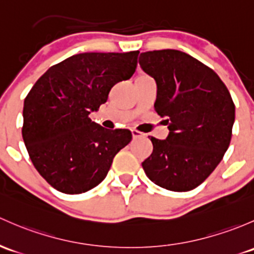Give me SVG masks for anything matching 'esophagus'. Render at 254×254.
<instances>
[{"instance_id": "obj_1", "label": "esophagus", "mask_w": 254, "mask_h": 254, "mask_svg": "<svg viewBox=\"0 0 254 254\" xmlns=\"http://www.w3.org/2000/svg\"><path fill=\"white\" fill-rule=\"evenodd\" d=\"M131 134H132V137L134 138H138V137H143V135L142 132H140V131H137V130H131Z\"/></svg>"}]
</instances>
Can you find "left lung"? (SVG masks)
<instances>
[{
    "mask_svg": "<svg viewBox=\"0 0 254 254\" xmlns=\"http://www.w3.org/2000/svg\"><path fill=\"white\" fill-rule=\"evenodd\" d=\"M156 80L154 109L167 117L169 135L151 137L153 152L142 162L146 175L170 191L201 185L223 159L231 141L235 105L218 74L178 50L148 51L138 60Z\"/></svg>",
    "mask_w": 254,
    "mask_h": 254,
    "instance_id": "obj_1",
    "label": "left lung"
}]
</instances>
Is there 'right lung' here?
Segmentation results:
<instances>
[{"mask_svg": "<svg viewBox=\"0 0 254 254\" xmlns=\"http://www.w3.org/2000/svg\"><path fill=\"white\" fill-rule=\"evenodd\" d=\"M138 53L74 55L51 66L31 87L24 100L21 135L34 167L56 190H91L131 141L130 130L105 129L89 114L106 102L117 82L131 78Z\"/></svg>", "mask_w": 254, "mask_h": 254, "instance_id": "add662e5", "label": "right lung"}]
</instances>
